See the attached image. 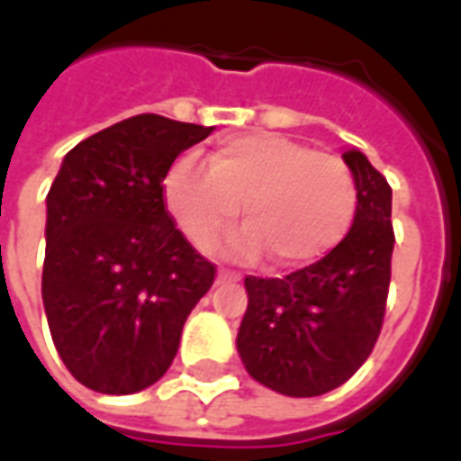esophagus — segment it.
Wrapping results in <instances>:
<instances>
[{"mask_svg": "<svg viewBox=\"0 0 461 461\" xmlns=\"http://www.w3.org/2000/svg\"><path fill=\"white\" fill-rule=\"evenodd\" d=\"M240 276L237 274H231L230 269H220L217 271V284H221V281H237Z\"/></svg>", "mask_w": 461, "mask_h": 461, "instance_id": "1", "label": "esophagus"}]
</instances>
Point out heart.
<instances>
[{
  "label": "heart",
  "instance_id": "1",
  "mask_svg": "<svg viewBox=\"0 0 461 461\" xmlns=\"http://www.w3.org/2000/svg\"><path fill=\"white\" fill-rule=\"evenodd\" d=\"M162 200L187 240L207 249L237 220L244 227L227 247L237 257H261L276 267H299L336 247L353 221L356 177L339 155L316 152L271 132L221 140L207 170L192 155L172 162Z\"/></svg>",
  "mask_w": 461,
  "mask_h": 461
}]
</instances>
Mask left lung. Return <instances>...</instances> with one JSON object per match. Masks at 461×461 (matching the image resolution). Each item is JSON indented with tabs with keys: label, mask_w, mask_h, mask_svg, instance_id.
I'll return each mask as SVG.
<instances>
[{
	"label": "left lung",
	"mask_w": 461,
	"mask_h": 461,
	"mask_svg": "<svg viewBox=\"0 0 461 461\" xmlns=\"http://www.w3.org/2000/svg\"><path fill=\"white\" fill-rule=\"evenodd\" d=\"M357 187L353 227L333 249L284 276H247L237 350L257 383L289 397L343 385L370 356L385 316L393 190L366 155L343 152Z\"/></svg>",
	"instance_id": "1"
}]
</instances>
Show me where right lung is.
<instances>
[{
    "label": "right lung",
    "instance_id": "add662e5",
    "mask_svg": "<svg viewBox=\"0 0 461 461\" xmlns=\"http://www.w3.org/2000/svg\"><path fill=\"white\" fill-rule=\"evenodd\" d=\"M214 128L142 113L66 152L46 194L41 299L68 373L104 395L158 383L214 267L175 230L165 172Z\"/></svg>",
    "mask_w": 461,
    "mask_h": 461
}]
</instances>
